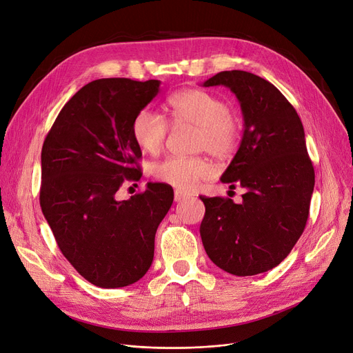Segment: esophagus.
Segmentation results:
<instances>
[{"instance_id":"obj_1","label":"esophagus","mask_w":353,"mask_h":353,"mask_svg":"<svg viewBox=\"0 0 353 353\" xmlns=\"http://www.w3.org/2000/svg\"><path fill=\"white\" fill-rule=\"evenodd\" d=\"M188 197H189V194L183 193V192H180V190H176V192H174V200H176V201H181V200L188 199Z\"/></svg>"}]
</instances>
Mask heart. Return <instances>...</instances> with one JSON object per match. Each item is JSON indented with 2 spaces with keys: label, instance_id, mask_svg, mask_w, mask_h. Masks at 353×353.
Here are the masks:
<instances>
[{
  "label": "heart",
  "instance_id": "obj_1",
  "mask_svg": "<svg viewBox=\"0 0 353 353\" xmlns=\"http://www.w3.org/2000/svg\"><path fill=\"white\" fill-rule=\"evenodd\" d=\"M174 125L197 128L196 148L217 159L229 157L239 144L240 120L220 97L203 90H184L169 100ZM169 123L150 108L136 114L132 125L134 141L143 152L157 154L169 136ZM213 169L203 157L170 156L153 165V176L179 190H193L210 179Z\"/></svg>",
  "mask_w": 353,
  "mask_h": 353
}]
</instances>
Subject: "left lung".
Segmentation results:
<instances>
[{"label": "left lung", "instance_id": "left-lung-1", "mask_svg": "<svg viewBox=\"0 0 353 353\" xmlns=\"http://www.w3.org/2000/svg\"><path fill=\"white\" fill-rule=\"evenodd\" d=\"M225 85L243 114L239 150L221 174L230 189H245L242 201L205 197L200 225L210 261L228 273L253 276L279 265L302 236L314 188L305 130L293 105L256 74L221 71L203 87Z\"/></svg>", "mask_w": 353, "mask_h": 353}]
</instances>
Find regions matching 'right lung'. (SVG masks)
<instances>
[{
    "label": "right lung",
    "instance_id": "add662e5",
    "mask_svg": "<svg viewBox=\"0 0 353 353\" xmlns=\"http://www.w3.org/2000/svg\"><path fill=\"white\" fill-rule=\"evenodd\" d=\"M159 90V80L91 81L61 108L43 144V214L67 261L99 288L141 279L172 208L173 189L163 183H147L128 200L116 197L125 180L141 176L132 125Z\"/></svg>",
    "mask_w": 353,
    "mask_h": 353
}]
</instances>
